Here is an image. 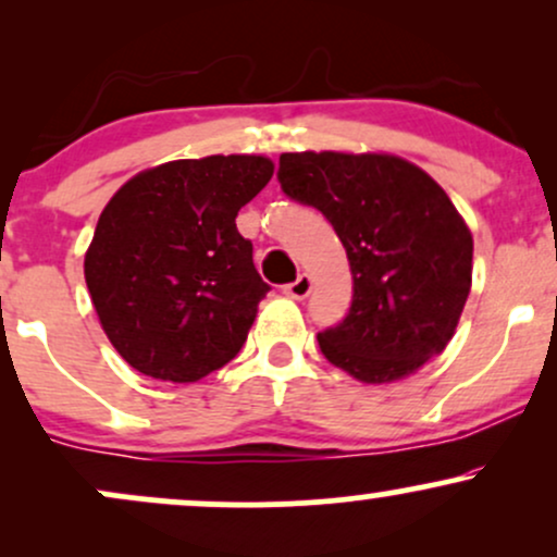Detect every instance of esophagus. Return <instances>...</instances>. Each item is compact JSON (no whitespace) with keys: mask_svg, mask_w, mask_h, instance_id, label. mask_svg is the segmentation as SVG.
<instances>
[{"mask_svg":"<svg viewBox=\"0 0 557 557\" xmlns=\"http://www.w3.org/2000/svg\"><path fill=\"white\" fill-rule=\"evenodd\" d=\"M311 277L309 274H298L296 280H293V283H287L285 287H283V293L287 298H296V300H304L306 296H309L311 293Z\"/></svg>","mask_w":557,"mask_h":557,"instance_id":"esophagus-1","label":"esophagus"}]
</instances>
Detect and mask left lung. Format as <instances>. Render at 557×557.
<instances>
[{"label": "left lung", "instance_id": "8db88e82", "mask_svg": "<svg viewBox=\"0 0 557 557\" xmlns=\"http://www.w3.org/2000/svg\"><path fill=\"white\" fill-rule=\"evenodd\" d=\"M280 188L327 216L345 246L354 300L319 332L324 359L369 385L413 374L450 343L471 290L474 240L417 164L389 154L280 157Z\"/></svg>", "mask_w": 557, "mask_h": 557}]
</instances>
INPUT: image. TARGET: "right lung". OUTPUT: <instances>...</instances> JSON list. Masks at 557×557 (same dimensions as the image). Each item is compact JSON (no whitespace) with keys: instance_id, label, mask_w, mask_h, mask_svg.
I'll return each instance as SVG.
<instances>
[{"instance_id":"add662e5","label":"right lung","mask_w":557,"mask_h":557,"mask_svg":"<svg viewBox=\"0 0 557 557\" xmlns=\"http://www.w3.org/2000/svg\"><path fill=\"white\" fill-rule=\"evenodd\" d=\"M267 157L177 159L110 198L86 251V285L133 369L196 382L238 356L270 285L235 216L270 183Z\"/></svg>"}]
</instances>
